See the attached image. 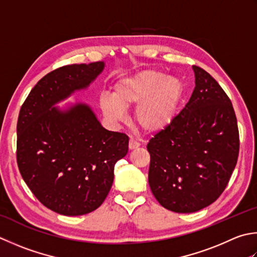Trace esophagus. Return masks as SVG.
<instances>
[{"label":"esophagus","mask_w":257,"mask_h":257,"mask_svg":"<svg viewBox=\"0 0 257 257\" xmlns=\"http://www.w3.org/2000/svg\"><path fill=\"white\" fill-rule=\"evenodd\" d=\"M139 146H140V144H139L138 142H136L135 139L130 138V140H129V149H130V150L137 149V148L139 147Z\"/></svg>","instance_id":"1"}]
</instances>
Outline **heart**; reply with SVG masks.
Masks as SVG:
<instances>
[{
	"label": "heart",
	"instance_id": "1",
	"mask_svg": "<svg viewBox=\"0 0 257 257\" xmlns=\"http://www.w3.org/2000/svg\"><path fill=\"white\" fill-rule=\"evenodd\" d=\"M185 84L178 78L167 77L164 72L146 70L115 83L113 95L100 97V108L110 121H122L125 108L137 105L136 122L145 133L156 134L174 121Z\"/></svg>",
	"mask_w": 257,
	"mask_h": 257
}]
</instances>
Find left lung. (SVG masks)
<instances>
[{
  "label": "left lung",
  "mask_w": 257,
  "mask_h": 257,
  "mask_svg": "<svg viewBox=\"0 0 257 257\" xmlns=\"http://www.w3.org/2000/svg\"><path fill=\"white\" fill-rule=\"evenodd\" d=\"M195 89L167 128L149 140L148 182L163 207L194 213L217 199L237 163L233 104L218 82L194 65Z\"/></svg>",
  "instance_id": "8db88e82"
}]
</instances>
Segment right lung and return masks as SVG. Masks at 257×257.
<instances>
[{
    "label": "right lung",
    "mask_w": 257,
    "mask_h": 257,
    "mask_svg": "<svg viewBox=\"0 0 257 257\" xmlns=\"http://www.w3.org/2000/svg\"><path fill=\"white\" fill-rule=\"evenodd\" d=\"M103 68L98 61L53 70L34 85L20 110L19 170L35 197L58 214L97 209L112 186L115 163L128 153V136L104 129L88 104L54 107L88 88Z\"/></svg>",
    "instance_id": "1"
}]
</instances>
